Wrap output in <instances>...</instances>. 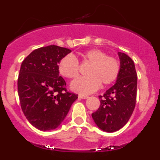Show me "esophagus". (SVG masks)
Returning a JSON list of instances; mask_svg holds the SVG:
<instances>
[{"label": "esophagus", "instance_id": "34e87169", "mask_svg": "<svg viewBox=\"0 0 160 160\" xmlns=\"http://www.w3.org/2000/svg\"><path fill=\"white\" fill-rule=\"evenodd\" d=\"M78 97L80 98H82V99H87V98H88V96L84 95V94H79Z\"/></svg>", "mask_w": 160, "mask_h": 160}]
</instances>
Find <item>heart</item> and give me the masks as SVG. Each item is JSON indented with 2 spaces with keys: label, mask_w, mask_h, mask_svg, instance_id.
I'll return each instance as SVG.
<instances>
[{
  "label": "heart",
  "mask_w": 160,
  "mask_h": 160,
  "mask_svg": "<svg viewBox=\"0 0 160 160\" xmlns=\"http://www.w3.org/2000/svg\"><path fill=\"white\" fill-rule=\"evenodd\" d=\"M84 63H90L87 69L88 76L78 78L71 83V88L82 94H90L99 88L116 81L120 72L119 60L114 56L107 55L101 49H90L81 53ZM61 75L73 79L78 76L80 66L73 55L67 54L61 59L58 66Z\"/></svg>",
  "instance_id": "1"
}]
</instances>
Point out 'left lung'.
Segmentation results:
<instances>
[{"instance_id": "1", "label": "left lung", "mask_w": 160, "mask_h": 160, "mask_svg": "<svg viewBox=\"0 0 160 160\" xmlns=\"http://www.w3.org/2000/svg\"><path fill=\"white\" fill-rule=\"evenodd\" d=\"M120 72L115 84L99 95V108L92 114L96 125L107 132H114L129 121L135 107L137 73L134 61L118 52Z\"/></svg>"}]
</instances>
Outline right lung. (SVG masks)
I'll return each mask as SVG.
<instances>
[{"label":"right lung","instance_id":"add662e5","mask_svg":"<svg viewBox=\"0 0 160 160\" xmlns=\"http://www.w3.org/2000/svg\"><path fill=\"white\" fill-rule=\"evenodd\" d=\"M71 50L58 46L34 49L22 62L18 79L21 107L33 127L41 131L57 128L78 94L67 91L58 66Z\"/></svg>","mask_w":160,"mask_h":160}]
</instances>
